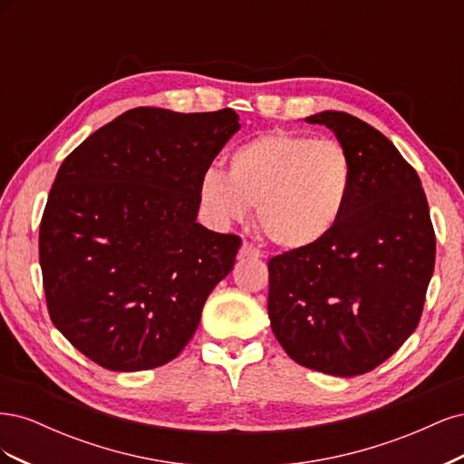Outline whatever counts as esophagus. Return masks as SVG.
I'll use <instances>...</instances> for the list:
<instances>
[{
    "label": "esophagus",
    "mask_w": 464,
    "mask_h": 464,
    "mask_svg": "<svg viewBox=\"0 0 464 464\" xmlns=\"http://www.w3.org/2000/svg\"><path fill=\"white\" fill-rule=\"evenodd\" d=\"M261 254H259V249L256 247V246H251L249 242H244L242 244V247H240V257H244V259H257Z\"/></svg>",
    "instance_id": "34e87169"
}]
</instances>
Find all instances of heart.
Returning a JSON list of instances; mask_svg holds the SVG:
<instances>
[{
  "mask_svg": "<svg viewBox=\"0 0 464 464\" xmlns=\"http://www.w3.org/2000/svg\"><path fill=\"white\" fill-rule=\"evenodd\" d=\"M353 188V159L341 143L273 131L237 145L227 174L205 170L199 201L220 224L242 222L257 207L261 232L278 247L302 251L336 230Z\"/></svg>",
  "mask_w": 464,
  "mask_h": 464,
  "instance_id": "b5f03b06",
  "label": "heart"
}]
</instances>
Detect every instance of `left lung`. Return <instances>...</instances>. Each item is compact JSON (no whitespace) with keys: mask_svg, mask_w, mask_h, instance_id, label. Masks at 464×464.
Instances as JSON below:
<instances>
[{"mask_svg":"<svg viewBox=\"0 0 464 464\" xmlns=\"http://www.w3.org/2000/svg\"><path fill=\"white\" fill-rule=\"evenodd\" d=\"M348 150L354 188L321 244L269 261L271 329L286 354L336 377L368 373L414 333L433 275L435 234L414 168L370 123L325 110Z\"/></svg>","mask_w":464,"mask_h":464,"instance_id":"8db88e82","label":"left lung"}]
</instances>
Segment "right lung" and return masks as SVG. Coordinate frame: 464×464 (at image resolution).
I'll list each match as a JSON object with an SVG mask.
<instances>
[{"mask_svg":"<svg viewBox=\"0 0 464 464\" xmlns=\"http://www.w3.org/2000/svg\"><path fill=\"white\" fill-rule=\"evenodd\" d=\"M240 130L234 110L135 108L60 166L40 222L48 312L111 372L174 360L242 240L198 222L199 179Z\"/></svg>","mask_w":464,"mask_h":464,"instance_id":"1","label":"right lung"}]
</instances>
